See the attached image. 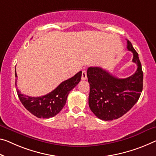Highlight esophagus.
<instances>
[{
    "label": "esophagus",
    "mask_w": 156,
    "mask_h": 156,
    "mask_svg": "<svg viewBox=\"0 0 156 156\" xmlns=\"http://www.w3.org/2000/svg\"><path fill=\"white\" fill-rule=\"evenodd\" d=\"M81 79L83 80H86L87 79V75H86V71L83 70L82 71V75H81Z\"/></svg>",
    "instance_id": "34e87169"
}]
</instances>
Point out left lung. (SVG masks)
Returning a JSON list of instances; mask_svg holds the SVG:
<instances>
[{
    "label": "left lung",
    "instance_id": "1",
    "mask_svg": "<svg viewBox=\"0 0 156 156\" xmlns=\"http://www.w3.org/2000/svg\"><path fill=\"white\" fill-rule=\"evenodd\" d=\"M127 49L133 54L136 71L129 77L119 79L100 67L87 70L90 84L88 105L98 119L112 121L123 116L138 101L143 88V72L137 52L127 40Z\"/></svg>",
    "mask_w": 156,
    "mask_h": 156
}]
</instances>
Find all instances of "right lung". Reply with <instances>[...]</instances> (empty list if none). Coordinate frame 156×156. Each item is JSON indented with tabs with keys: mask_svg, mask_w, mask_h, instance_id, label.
Returning <instances> with one entry per match:
<instances>
[{
	"mask_svg": "<svg viewBox=\"0 0 156 156\" xmlns=\"http://www.w3.org/2000/svg\"><path fill=\"white\" fill-rule=\"evenodd\" d=\"M15 77H17L16 70ZM81 77V71L73 77L63 81L54 90L42 97L27 96L21 94L19 90L16 92L21 102L31 114L40 119L51 118L58 114L63 108L68 94L78 84Z\"/></svg>",
	"mask_w": 156,
	"mask_h": 156,
	"instance_id": "right-lung-1",
	"label": "right lung"
}]
</instances>
